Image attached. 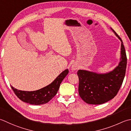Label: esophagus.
Instances as JSON below:
<instances>
[{"mask_svg":"<svg viewBox=\"0 0 131 131\" xmlns=\"http://www.w3.org/2000/svg\"><path fill=\"white\" fill-rule=\"evenodd\" d=\"M72 69H73V70H76V69H77V66L75 65H73L72 66Z\"/></svg>","mask_w":131,"mask_h":131,"instance_id":"obj_1","label":"esophagus"}]
</instances>
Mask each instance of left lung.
Returning a JSON list of instances; mask_svg holds the SVG:
<instances>
[{
    "mask_svg": "<svg viewBox=\"0 0 131 131\" xmlns=\"http://www.w3.org/2000/svg\"><path fill=\"white\" fill-rule=\"evenodd\" d=\"M122 42L121 61L114 70L108 73L99 74L79 70V95L86 103L101 104L116 95L123 82L127 66V56L121 38L112 29Z\"/></svg>",
    "mask_w": 131,
    "mask_h": 131,
    "instance_id": "1",
    "label": "left lung"
}]
</instances>
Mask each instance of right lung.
Segmentation results:
<instances>
[{
  "mask_svg": "<svg viewBox=\"0 0 131 131\" xmlns=\"http://www.w3.org/2000/svg\"><path fill=\"white\" fill-rule=\"evenodd\" d=\"M68 73V69H66L61 73L52 83L36 91H25L19 90L14 88L12 86L11 88L17 98L25 103L33 105L45 104L56 95L61 83Z\"/></svg>",
  "mask_w": 131,
  "mask_h": 131,
  "instance_id": "right-lung-1",
  "label": "right lung"
}]
</instances>
